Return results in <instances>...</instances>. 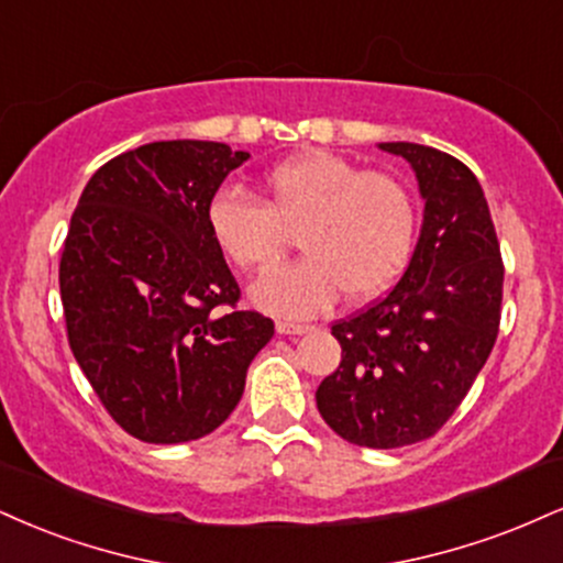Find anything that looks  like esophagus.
<instances>
[{
  "instance_id": "obj_1",
  "label": "esophagus",
  "mask_w": 563,
  "mask_h": 563,
  "mask_svg": "<svg viewBox=\"0 0 563 563\" xmlns=\"http://www.w3.org/2000/svg\"><path fill=\"white\" fill-rule=\"evenodd\" d=\"M311 324H301V322H277V333L280 335H303L309 333Z\"/></svg>"
}]
</instances>
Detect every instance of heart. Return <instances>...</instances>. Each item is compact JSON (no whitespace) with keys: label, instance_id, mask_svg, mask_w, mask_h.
I'll list each match as a JSON object with an SVG mask.
<instances>
[{"label":"heart","instance_id":"obj_1","mask_svg":"<svg viewBox=\"0 0 563 563\" xmlns=\"http://www.w3.org/2000/svg\"><path fill=\"white\" fill-rule=\"evenodd\" d=\"M267 205L241 191L214 194L207 225L235 267L264 273L301 233L307 256L277 267L252 286L260 309L280 317H311L341 290L367 301L396 283L417 235L411 196L385 173H364L330 152H303L264 180Z\"/></svg>","mask_w":563,"mask_h":563}]
</instances>
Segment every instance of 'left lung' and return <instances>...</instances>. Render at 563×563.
<instances>
[{
	"mask_svg": "<svg viewBox=\"0 0 563 563\" xmlns=\"http://www.w3.org/2000/svg\"><path fill=\"white\" fill-rule=\"evenodd\" d=\"M417 175L424 217L396 288L333 324L343 356L317 388L338 435L401 449L449 422L490 356L504 299V262L475 173L432 146L393 141Z\"/></svg>",
	"mask_w": 563,
	"mask_h": 563,
	"instance_id": "1",
	"label": "left lung"
}]
</instances>
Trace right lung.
I'll list each match as a JSON object with an SVG mask.
<instances>
[{"label": "right lung", "instance_id": "right-lung-1", "mask_svg": "<svg viewBox=\"0 0 563 563\" xmlns=\"http://www.w3.org/2000/svg\"><path fill=\"white\" fill-rule=\"evenodd\" d=\"M246 159L217 141H154L101 165L73 212L59 260L67 341L110 417L144 443L220 428L275 335L269 317L235 307L241 288L207 225Z\"/></svg>", "mask_w": 563, "mask_h": 563}]
</instances>
